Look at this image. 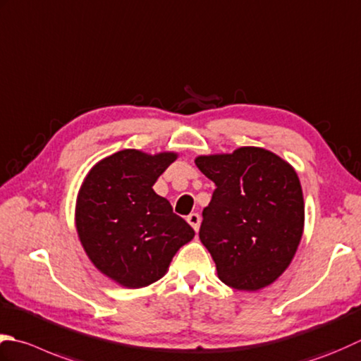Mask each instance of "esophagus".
Wrapping results in <instances>:
<instances>
[{
  "label": "esophagus",
  "instance_id": "34e87169",
  "mask_svg": "<svg viewBox=\"0 0 361 361\" xmlns=\"http://www.w3.org/2000/svg\"><path fill=\"white\" fill-rule=\"evenodd\" d=\"M200 221H202V217H200V214H197V213H190L188 216V222L195 231L199 230V227H200Z\"/></svg>",
  "mask_w": 361,
  "mask_h": 361
}]
</instances>
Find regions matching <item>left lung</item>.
<instances>
[{
    "label": "left lung",
    "mask_w": 361,
    "mask_h": 361,
    "mask_svg": "<svg viewBox=\"0 0 361 361\" xmlns=\"http://www.w3.org/2000/svg\"><path fill=\"white\" fill-rule=\"evenodd\" d=\"M200 172L214 181L199 236L225 285L257 291L291 263L303 231V195L294 169L257 147L199 157Z\"/></svg>",
    "instance_id": "1"
}]
</instances>
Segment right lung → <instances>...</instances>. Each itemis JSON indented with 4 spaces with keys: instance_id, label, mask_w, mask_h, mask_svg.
Here are the masks:
<instances>
[{
    "instance_id": "obj_1",
    "label": "right lung",
    "mask_w": 361,
    "mask_h": 361,
    "mask_svg": "<svg viewBox=\"0 0 361 361\" xmlns=\"http://www.w3.org/2000/svg\"><path fill=\"white\" fill-rule=\"evenodd\" d=\"M175 158L117 152L92 167L78 195L76 230L84 250L97 269L126 288L159 280L176 250L195 235L153 190Z\"/></svg>"
}]
</instances>
